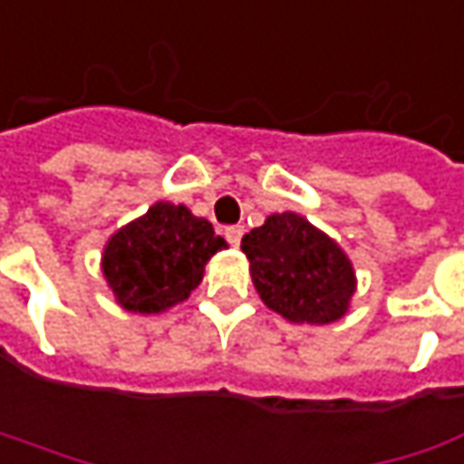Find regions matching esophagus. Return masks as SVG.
<instances>
[{"label":"esophagus","instance_id":"1","mask_svg":"<svg viewBox=\"0 0 464 464\" xmlns=\"http://www.w3.org/2000/svg\"><path fill=\"white\" fill-rule=\"evenodd\" d=\"M226 238H228L231 246H238L241 238H244V226H231V228H226Z\"/></svg>","mask_w":464,"mask_h":464}]
</instances>
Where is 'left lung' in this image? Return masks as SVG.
I'll list each match as a JSON object with an SVG mask.
<instances>
[{"label":"left lung","instance_id":"8db88e82","mask_svg":"<svg viewBox=\"0 0 464 464\" xmlns=\"http://www.w3.org/2000/svg\"><path fill=\"white\" fill-rule=\"evenodd\" d=\"M241 252L252 265L254 288L272 312L306 324H330L348 312L355 291L351 259L301 215H270L241 238Z\"/></svg>","mask_w":464,"mask_h":464}]
</instances>
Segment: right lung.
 Returning a JSON list of instances; mask_svg holds the SVG:
<instances>
[{"mask_svg": "<svg viewBox=\"0 0 464 464\" xmlns=\"http://www.w3.org/2000/svg\"><path fill=\"white\" fill-rule=\"evenodd\" d=\"M226 246L205 218H194L184 205L158 202L113 233L103 275L127 312H166L199 285L208 259Z\"/></svg>", "mask_w": 464, "mask_h": 464, "instance_id": "obj_1", "label": "right lung"}]
</instances>
